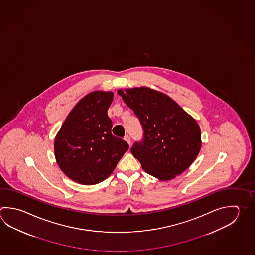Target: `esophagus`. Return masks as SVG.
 <instances>
[{
  "label": "esophagus",
  "instance_id": "esophagus-1",
  "mask_svg": "<svg viewBox=\"0 0 255 255\" xmlns=\"http://www.w3.org/2000/svg\"><path fill=\"white\" fill-rule=\"evenodd\" d=\"M125 141H127V143L128 144L130 145V136H128V135H126L125 137Z\"/></svg>",
  "mask_w": 255,
  "mask_h": 255
}]
</instances>
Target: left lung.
I'll return each mask as SVG.
<instances>
[{"label": "left lung", "mask_w": 255, "mask_h": 255, "mask_svg": "<svg viewBox=\"0 0 255 255\" xmlns=\"http://www.w3.org/2000/svg\"><path fill=\"white\" fill-rule=\"evenodd\" d=\"M117 93L142 126L143 139L130 149L142 168L162 181L183 173L201 148L197 121L169 96L149 87L119 89Z\"/></svg>", "instance_id": "left-lung-1"}]
</instances>
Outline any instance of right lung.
Masks as SVG:
<instances>
[{"mask_svg":"<svg viewBox=\"0 0 255 255\" xmlns=\"http://www.w3.org/2000/svg\"><path fill=\"white\" fill-rule=\"evenodd\" d=\"M113 92L95 91L74 106L55 138L57 163L70 179L95 185L110 176L129 145L112 134Z\"/></svg>","mask_w":255,"mask_h":255,"instance_id":"obj_1","label":"right lung"}]
</instances>
